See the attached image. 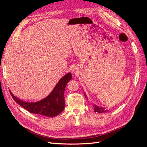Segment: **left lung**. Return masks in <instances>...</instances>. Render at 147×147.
Segmentation results:
<instances>
[{"label": "left lung", "mask_w": 147, "mask_h": 147, "mask_svg": "<svg viewBox=\"0 0 147 147\" xmlns=\"http://www.w3.org/2000/svg\"><path fill=\"white\" fill-rule=\"evenodd\" d=\"M85 97L86 98V96L85 95ZM94 111L95 112H98V113H103V112H105V111H108V110L105 109V108H103V107H98L97 105H94Z\"/></svg>", "instance_id": "left-lung-1"}]
</instances>
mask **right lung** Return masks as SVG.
<instances>
[{"mask_svg":"<svg viewBox=\"0 0 147 147\" xmlns=\"http://www.w3.org/2000/svg\"><path fill=\"white\" fill-rule=\"evenodd\" d=\"M71 79V73L69 72L66 74L58 82L53 90L48 96L37 102L23 101L16 97L11 91L10 93L14 100L29 112L52 118L59 115L64 110L65 105L64 92L67 83Z\"/></svg>","mask_w":147,"mask_h":147,"instance_id":"add662e5","label":"right lung"}]
</instances>
